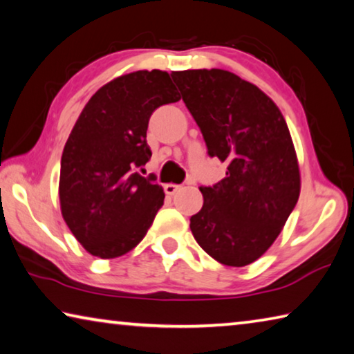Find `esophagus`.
<instances>
[{
  "instance_id": "esophagus-1",
  "label": "esophagus",
  "mask_w": 354,
  "mask_h": 354,
  "mask_svg": "<svg viewBox=\"0 0 354 354\" xmlns=\"http://www.w3.org/2000/svg\"><path fill=\"white\" fill-rule=\"evenodd\" d=\"M183 189V185H179V184H173V183H170V184H165L164 185V190H165V194L167 195H175L178 190H181Z\"/></svg>"
}]
</instances>
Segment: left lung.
I'll list each match as a JSON object with an SVG mask.
<instances>
[{"label": "left lung", "instance_id": "1", "mask_svg": "<svg viewBox=\"0 0 354 354\" xmlns=\"http://www.w3.org/2000/svg\"><path fill=\"white\" fill-rule=\"evenodd\" d=\"M171 77L209 154L227 167L214 187H200L205 203L190 217L192 234L215 261L245 267L272 247L298 201L290 131L274 101L231 71L184 70Z\"/></svg>", "mask_w": 354, "mask_h": 354}]
</instances>
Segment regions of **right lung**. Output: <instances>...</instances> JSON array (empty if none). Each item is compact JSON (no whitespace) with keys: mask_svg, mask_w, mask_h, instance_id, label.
Returning a JSON list of instances; mask_svg holds the SVG:
<instances>
[{"mask_svg":"<svg viewBox=\"0 0 354 354\" xmlns=\"http://www.w3.org/2000/svg\"><path fill=\"white\" fill-rule=\"evenodd\" d=\"M179 100L167 71L139 70L104 84L84 106L64 147L59 203L87 253L113 259L147 236L165 194L136 169L151 158V113Z\"/></svg>","mask_w":354,"mask_h":354,"instance_id":"obj_1","label":"right lung"}]
</instances>
